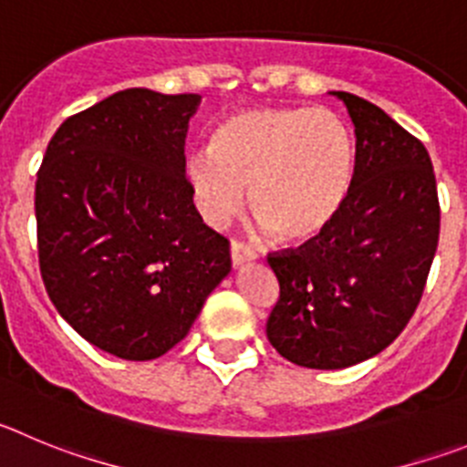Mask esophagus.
Instances as JSON below:
<instances>
[{
	"label": "esophagus",
	"mask_w": 467,
	"mask_h": 467,
	"mask_svg": "<svg viewBox=\"0 0 467 467\" xmlns=\"http://www.w3.org/2000/svg\"><path fill=\"white\" fill-rule=\"evenodd\" d=\"M230 255H233L234 267L249 263V260H255V251L251 249L249 244L242 242V239H233V244H230Z\"/></svg>",
	"instance_id": "34e87169"
}]
</instances>
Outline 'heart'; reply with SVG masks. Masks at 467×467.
I'll use <instances>...</instances> for the list:
<instances>
[{"label": "heart", "mask_w": 467, "mask_h": 467, "mask_svg": "<svg viewBox=\"0 0 467 467\" xmlns=\"http://www.w3.org/2000/svg\"><path fill=\"white\" fill-rule=\"evenodd\" d=\"M356 149L327 109H246L212 134V149L188 161L204 216L221 225L242 209L244 188L265 228L305 242L333 223L347 202Z\"/></svg>", "instance_id": "obj_1"}]
</instances>
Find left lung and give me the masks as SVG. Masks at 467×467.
Instances as JSON below:
<instances>
[{
	"label": "left lung",
	"mask_w": 467,
	"mask_h": 467,
	"mask_svg": "<svg viewBox=\"0 0 467 467\" xmlns=\"http://www.w3.org/2000/svg\"><path fill=\"white\" fill-rule=\"evenodd\" d=\"M356 132L347 202L321 234L267 254L279 300L267 339L291 363L339 369L372 358L405 330L440 239V200L426 146L351 92H333Z\"/></svg>",
	"instance_id": "left-lung-1"
}]
</instances>
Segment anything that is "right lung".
<instances>
[{
    "mask_svg": "<svg viewBox=\"0 0 467 467\" xmlns=\"http://www.w3.org/2000/svg\"><path fill=\"white\" fill-rule=\"evenodd\" d=\"M202 98L128 88L65 120L36 174L46 293L83 339L125 360L182 342L230 272V242L202 223L186 176Z\"/></svg>",
    "mask_w": 467,
    "mask_h": 467,
    "instance_id": "1",
    "label": "right lung"
}]
</instances>
